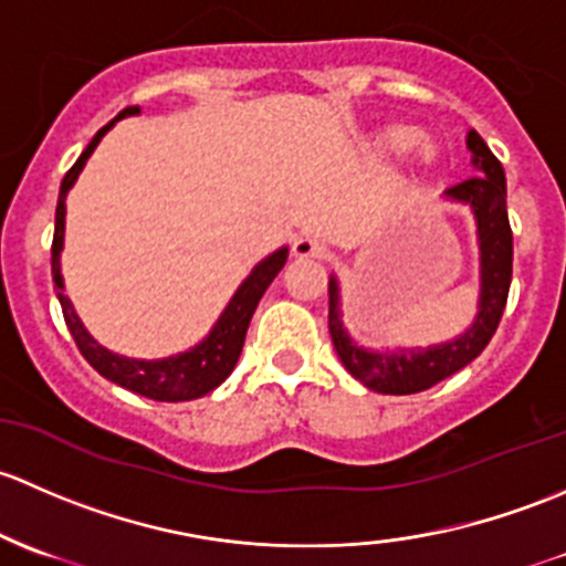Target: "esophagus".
Segmentation results:
<instances>
[{
	"label": "esophagus",
	"mask_w": 566,
	"mask_h": 566,
	"mask_svg": "<svg viewBox=\"0 0 566 566\" xmlns=\"http://www.w3.org/2000/svg\"><path fill=\"white\" fill-rule=\"evenodd\" d=\"M291 255H294V259H322L324 244L313 240V237L300 234L294 242H291Z\"/></svg>",
	"instance_id": "1"
}]
</instances>
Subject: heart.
Returning <instances> with one entry per match:
<instances>
[{
    "label": "heart",
    "mask_w": 566,
    "mask_h": 566,
    "mask_svg": "<svg viewBox=\"0 0 566 566\" xmlns=\"http://www.w3.org/2000/svg\"><path fill=\"white\" fill-rule=\"evenodd\" d=\"M370 153L376 157H400L406 177H430L439 171V147L428 138H419V130L403 122H392L373 133Z\"/></svg>",
    "instance_id": "b5f03b06"
}]
</instances>
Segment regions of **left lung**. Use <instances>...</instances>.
<instances>
[{
  "mask_svg": "<svg viewBox=\"0 0 566 566\" xmlns=\"http://www.w3.org/2000/svg\"><path fill=\"white\" fill-rule=\"evenodd\" d=\"M465 147L471 153L474 177L444 190V201L463 203L474 214L476 250H480V300L474 322L458 337L428 348H365L348 335L343 324L340 283L329 275V335L343 368L373 392L413 395L444 381L452 373L474 363L491 343L504 313L512 281V231L506 218V179L496 155L476 130H469Z\"/></svg>",
  "mask_w": 566,
  "mask_h": 566,
  "instance_id": "obj_1",
  "label": "left lung"
}]
</instances>
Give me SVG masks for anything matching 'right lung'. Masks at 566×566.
I'll return each instance as SVG.
<instances>
[{"mask_svg":"<svg viewBox=\"0 0 566 566\" xmlns=\"http://www.w3.org/2000/svg\"><path fill=\"white\" fill-rule=\"evenodd\" d=\"M142 108L130 106L114 116L106 127L95 133V138L90 142V147L81 153L75 166L70 168L62 179L60 188V201H56V229H54V244H51V275H54V289L56 300H60L62 313H65V322L70 335H73L75 346L84 354L86 363L92 365L103 378L119 384V387L130 389V392L144 395V398L153 400H166V403H182V400H196L201 395H209L214 387L226 381L234 370L237 359H240L244 335H248L250 318H253L259 300L264 296V291L270 289V283L275 281L277 272L283 270L285 259H289V248H277L275 253H270L266 259H261L259 264L250 270V275L240 283V289L234 291V296L229 300V305L223 307V313L218 316V322L212 324V329L203 335V340H198L188 352L171 354V357L163 359H136V357H122L114 354L111 348L101 346L95 337L86 332L84 322L75 313L73 302L65 294V277H62V248H65V214H67V193L75 185L78 174L84 171L86 160L95 153L101 138L106 136L111 127L116 125L125 116H138Z\"/></svg>","mask_w":566,"mask_h":566,"instance_id":"right-lung-1","label":"right lung"}]
</instances>
